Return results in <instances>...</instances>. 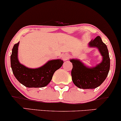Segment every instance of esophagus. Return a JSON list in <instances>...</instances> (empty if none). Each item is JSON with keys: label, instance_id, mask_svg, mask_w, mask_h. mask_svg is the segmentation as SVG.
I'll return each instance as SVG.
<instances>
[{"label": "esophagus", "instance_id": "1", "mask_svg": "<svg viewBox=\"0 0 121 121\" xmlns=\"http://www.w3.org/2000/svg\"><path fill=\"white\" fill-rule=\"evenodd\" d=\"M69 57L70 56L68 54H67V53H65V54H64L63 55H62V59H63L64 61L68 60L69 59Z\"/></svg>", "mask_w": 121, "mask_h": 121}]
</instances>
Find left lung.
Listing matches in <instances>:
<instances>
[{"mask_svg": "<svg viewBox=\"0 0 121 121\" xmlns=\"http://www.w3.org/2000/svg\"><path fill=\"white\" fill-rule=\"evenodd\" d=\"M89 47H94L98 50L102 56L100 63L94 67L85 65L82 61L77 59H71L73 64L71 70L72 80L79 88L95 89L103 83L107 76L110 68V58L107 47L103 42L100 36L88 43Z\"/></svg>", "mask_w": 121, "mask_h": 121, "instance_id": "8db88e82", "label": "left lung"}]
</instances>
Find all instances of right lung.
Returning <instances> with one entry per match:
<instances>
[{
    "label": "right lung",
    "mask_w": 121,
    "mask_h": 121,
    "mask_svg": "<svg viewBox=\"0 0 121 121\" xmlns=\"http://www.w3.org/2000/svg\"><path fill=\"white\" fill-rule=\"evenodd\" d=\"M19 42L14 45L10 56L12 71L18 82L27 88H42L51 82L53 75L62 66V60L56 59L47 61L38 68H29L19 61L18 50Z\"/></svg>",
    "instance_id": "obj_1"
}]
</instances>
